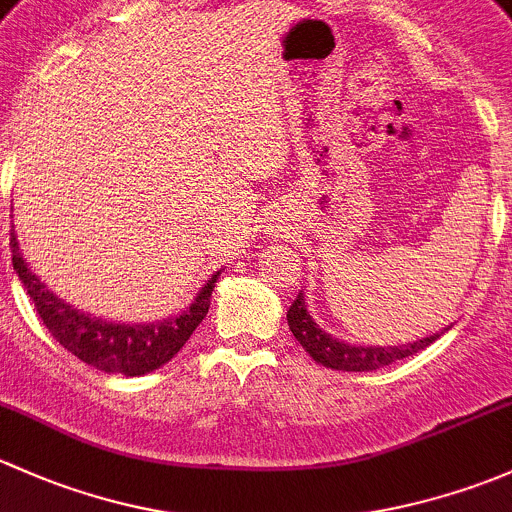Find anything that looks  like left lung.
I'll return each instance as SVG.
<instances>
[{"instance_id":"left-lung-1","label":"left lung","mask_w":512,"mask_h":512,"mask_svg":"<svg viewBox=\"0 0 512 512\" xmlns=\"http://www.w3.org/2000/svg\"><path fill=\"white\" fill-rule=\"evenodd\" d=\"M286 318H288V328H291L295 340L303 345V350L308 352L318 365L330 367V370H342V372H372V370H379V367L392 365V362L404 360V357L429 347L431 342L439 340V337L451 328L449 325V328H444L441 333L421 337V340L407 342V345H387V347L352 345V342L337 340V337L325 333V330L315 323L313 315L308 313L303 291L295 295Z\"/></svg>"}]
</instances>
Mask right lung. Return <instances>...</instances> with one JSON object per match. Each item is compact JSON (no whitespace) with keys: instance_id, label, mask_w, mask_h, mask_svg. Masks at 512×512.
Masks as SVG:
<instances>
[{"instance_id":"add662e5","label":"right lung","mask_w":512,"mask_h":512,"mask_svg":"<svg viewBox=\"0 0 512 512\" xmlns=\"http://www.w3.org/2000/svg\"><path fill=\"white\" fill-rule=\"evenodd\" d=\"M9 246H12L14 271L56 342H61L71 355H76L86 365L108 374H125V377H142L147 372L160 370L182 350L197 325L207 318L209 303H212L209 298L221 276V271L212 273V278L199 288L192 303L179 315H170L155 323H118V320L83 313L61 300L51 288H46V283L24 261L14 229Z\"/></svg>"}]
</instances>
